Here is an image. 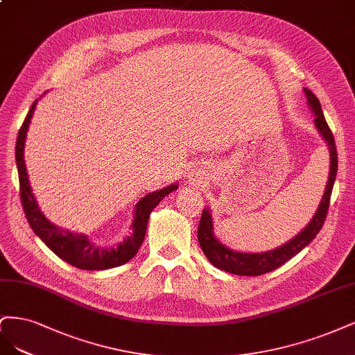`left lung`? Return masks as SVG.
<instances>
[{"instance_id":"1","label":"left lung","mask_w":355,"mask_h":355,"mask_svg":"<svg viewBox=\"0 0 355 355\" xmlns=\"http://www.w3.org/2000/svg\"><path fill=\"white\" fill-rule=\"evenodd\" d=\"M304 93L306 96L308 106L311 107V110L315 115V119H314L315 128L320 132V135L323 137V140L327 143L329 152H330L329 180L324 189L323 199L320 202V207L314 214L313 220L308 223V225L300 234H296L292 240H289L288 243L282 245L280 248L267 250V252H259V254L236 252V250H232L227 246H224L220 240L214 236L212 216L209 209H203L200 223H199V230H198L199 245L203 250V254L209 259L211 264L215 266L216 268L232 272V274H237V276H261V274H266L279 268L280 266L284 264V262H288L292 257L300 254L308 243L313 242L314 237L318 234V232L322 230L326 215H327L329 205H330V194H331V190H334L335 178L338 173V152H336L334 134H331L329 125L324 119L318 98L314 96L313 91H310L308 88H304Z\"/></svg>"}]
</instances>
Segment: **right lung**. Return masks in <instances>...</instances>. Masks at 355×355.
<instances>
[{
  "instance_id": "obj_1",
  "label": "right lung",
  "mask_w": 355,
  "mask_h": 355,
  "mask_svg": "<svg viewBox=\"0 0 355 355\" xmlns=\"http://www.w3.org/2000/svg\"><path fill=\"white\" fill-rule=\"evenodd\" d=\"M35 100L28 112V115L21 123L19 130L17 141H16V164L19 171V184H20V202L24 207L25 216L33 230L42 242L47 245L53 252L66 261L76 268L81 270H107L125 264L131 258L135 257L144 240L147 221L150 212L157 207L166 194L178 189V184H171L161 190H156L153 193H148L137 203L134 211V220H132V233L115 248H101L84 234H73L69 230H62L60 227L51 224L44 214L40 211L38 203L33 198L28 171L24 159L25 152V140H26V131L29 128L31 118L33 115V110L37 107Z\"/></svg>"
}]
</instances>
